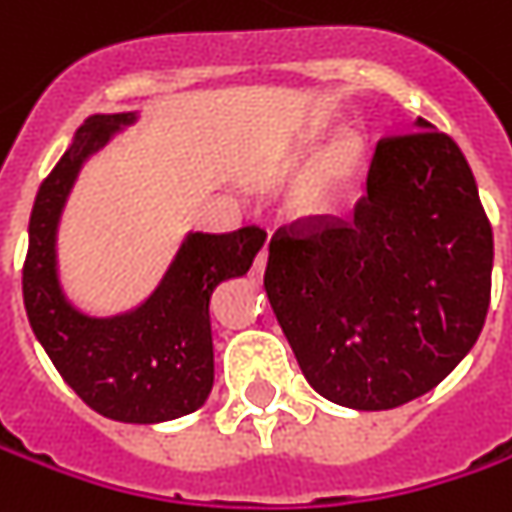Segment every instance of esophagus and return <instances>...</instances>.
Returning <instances> with one entry per match:
<instances>
[{
    "label": "esophagus",
    "mask_w": 512,
    "mask_h": 512,
    "mask_svg": "<svg viewBox=\"0 0 512 512\" xmlns=\"http://www.w3.org/2000/svg\"><path fill=\"white\" fill-rule=\"evenodd\" d=\"M265 265H267V250H262V253L256 256V265H253V279H259V276L265 273Z\"/></svg>",
    "instance_id": "esophagus-1"
}]
</instances>
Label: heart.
Segmentation results:
<instances>
[{
  "mask_svg": "<svg viewBox=\"0 0 512 512\" xmlns=\"http://www.w3.org/2000/svg\"><path fill=\"white\" fill-rule=\"evenodd\" d=\"M367 165V142L356 130L336 133L316 156L302 185L293 193V207L302 216H333L353 196Z\"/></svg>",
  "mask_w": 512,
  "mask_h": 512,
  "instance_id": "b5f03b06",
  "label": "heart"
}]
</instances>
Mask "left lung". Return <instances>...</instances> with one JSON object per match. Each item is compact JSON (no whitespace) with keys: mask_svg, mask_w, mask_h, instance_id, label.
<instances>
[{"mask_svg":"<svg viewBox=\"0 0 512 512\" xmlns=\"http://www.w3.org/2000/svg\"><path fill=\"white\" fill-rule=\"evenodd\" d=\"M493 230L459 145L430 122L384 139L353 222L279 233L267 302L307 384L350 410L430 393L476 344Z\"/></svg>","mask_w":512,"mask_h":512,"instance_id":"1","label":"left lung"}]
</instances>
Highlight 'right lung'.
Here are the masks:
<instances>
[{"label": "right lung", "instance_id": "right-lung-1", "mask_svg": "<svg viewBox=\"0 0 512 512\" xmlns=\"http://www.w3.org/2000/svg\"><path fill=\"white\" fill-rule=\"evenodd\" d=\"M139 122V110L93 113L42 182L28 225L22 293L28 322L73 393L113 422L159 424L199 410L213 387L210 296L245 276L265 245L259 227L185 233L162 279L136 307L90 313L59 276V225L82 168Z\"/></svg>", "mask_w": 512, "mask_h": 512}]
</instances>
